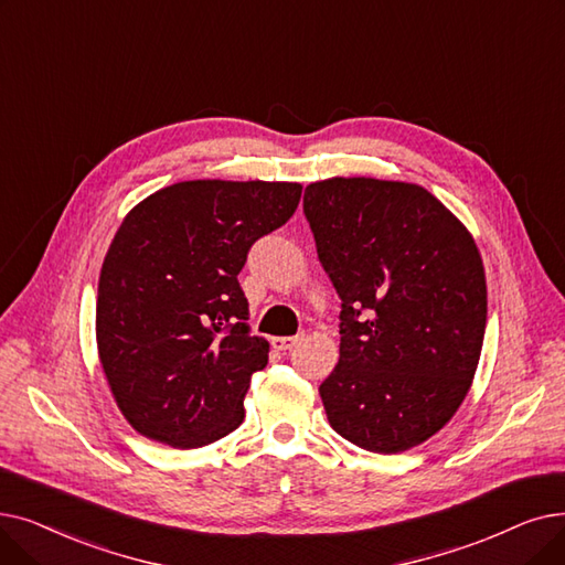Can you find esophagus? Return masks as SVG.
<instances>
[{
  "instance_id": "34e87169",
  "label": "esophagus",
  "mask_w": 565,
  "mask_h": 565,
  "mask_svg": "<svg viewBox=\"0 0 565 565\" xmlns=\"http://www.w3.org/2000/svg\"><path fill=\"white\" fill-rule=\"evenodd\" d=\"M298 343H300V337H275L273 339V347L277 351H290V349H296Z\"/></svg>"
}]
</instances>
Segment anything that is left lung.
Here are the masks:
<instances>
[{
    "label": "left lung",
    "mask_w": 565,
    "mask_h": 565,
    "mask_svg": "<svg viewBox=\"0 0 565 565\" xmlns=\"http://www.w3.org/2000/svg\"><path fill=\"white\" fill-rule=\"evenodd\" d=\"M305 216L341 298L339 362L318 387L332 429L370 452L420 446L478 370L487 284L471 233L427 189L374 178L309 184Z\"/></svg>",
    "instance_id": "obj_1"
}]
</instances>
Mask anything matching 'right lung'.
Segmentation results:
<instances>
[{"label":"right lung","mask_w":565,"mask_h":565,"mask_svg":"<svg viewBox=\"0 0 565 565\" xmlns=\"http://www.w3.org/2000/svg\"><path fill=\"white\" fill-rule=\"evenodd\" d=\"M298 182L191 180L147 195L104 258L96 343L129 425L203 448L237 429L269 343L252 337L237 275L252 244L284 226Z\"/></svg>","instance_id":"obj_1"}]
</instances>
